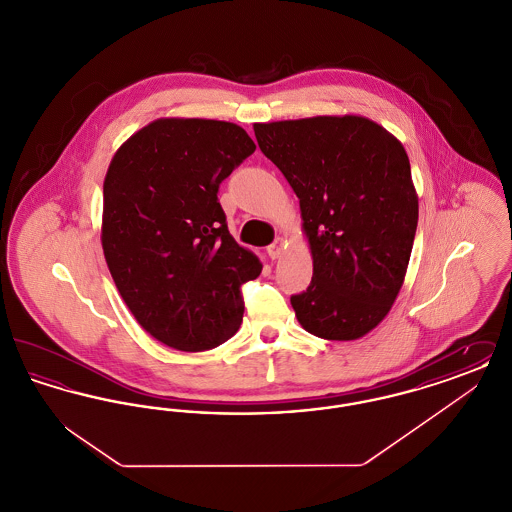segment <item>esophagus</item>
Masks as SVG:
<instances>
[{"label":"esophagus","instance_id":"obj_1","mask_svg":"<svg viewBox=\"0 0 512 512\" xmlns=\"http://www.w3.org/2000/svg\"><path fill=\"white\" fill-rule=\"evenodd\" d=\"M284 238H276L274 240V244L268 245V257L272 259V261H276V259H280L282 257V253H284Z\"/></svg>","mask_w":512,"mask_h":512}]
</instances>
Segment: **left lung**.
I'll list each match as a JSON object with an SVG mask.
<instances>
[{"label":"left lung","mask_w":512,"mask_h":512,"mask_svg":"<svg viewBox=\"0 0 512 512\" xmlns=\"http://www.w3.org/2000/svg\"><path fill=\"white\" fill-rule=\"evenodd\" d=\"M253 130L299 197L313 255L309 288L292 295L295 317L317 338H363L390 313L413 251L418 195L405 147L359 115Z\"/></svg>","instance_id":"1"}]
</instances>
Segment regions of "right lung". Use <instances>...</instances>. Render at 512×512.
<instances>
[{
    "instance_id": "1",
    "label": "right lung",
    "mask_w": 512,
    "mask_h": 512,
    "mask_svg": "<svg viewBox=\"0 0 512 512\" xmlns=\"http://www.w3.org/2000/svg\"><path fill=\"white\" fill-rule=\"evenodd\" d=\"M253 151L234 122L157 119L111 159L103 255L138 324L172 349H213L242 324V286L263 265L230 236L217 194Z\"/></svg>"
}]
</instances>
